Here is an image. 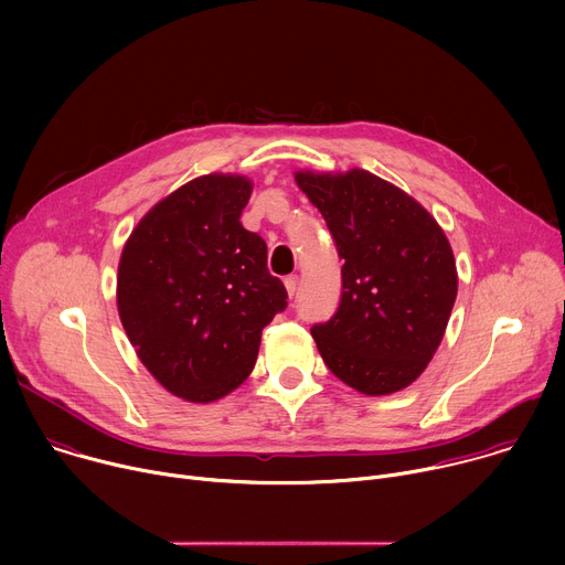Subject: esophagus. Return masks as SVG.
<instances>
[{
	"instance_id": "esophagus-1",
	"label": "esophagus",
	"mask_w": 565,
	"mask_h": 565,
	"mask_svg": "<svg viewBox=\"0 0 565 565\" xmlns=\"http://www.w3.org/2000/svg\"><path fill=\"white\" fill-rule=\"evenodd\" d=\"M284 286H286V290H288V297L292 299V297L297 295V290H299V277H297V275L286 277V279H284Z\"/></svg>"
}]
</instances>
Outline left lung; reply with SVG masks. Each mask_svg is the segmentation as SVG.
Here are the masks:
<instances>
[{
    "label": "left lung",
    "instance_id": "1",
    "mask_svg": "<svg viewBox=\"0 0 565 565\" xmlns=\"http://www.w3.org/2000/svg\"><path fill=\"white\" fill-rule=\"evenodd\" d=\"M295 181L344 259L338 312L310 329L321 360L364 395L409 386L438 351L458 292L443 227L414 196L366 170H306Z\"/></svg>",
    "mask_w": 565,
    "mask_h": 565
}]
</instances>
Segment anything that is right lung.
I'll return each mask as SVG.
<instances>
[{"label":"right lung","instance_id":"1","mask_svg":"<svg viewBox=\"0 0 565 565\" xmlns=\"http://www.w3.org/2000/svg\"><path fill=\"white\" fill-rule=\"evenodd\" d=\"M253 181L205 174L158 201L118 264L122 329L177 397L214 402L250 375L262 331L286 308L266 241L241 225Z\"/></svg>","mask_w":565,"mask_h":565}]
</instances>
